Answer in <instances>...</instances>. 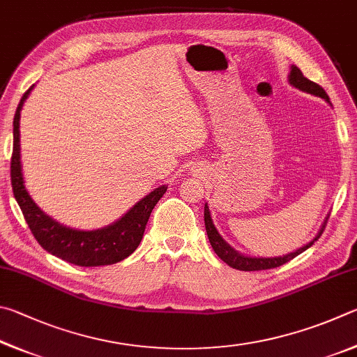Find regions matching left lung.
Segmentation results:
<instances>
[{
    "instance_id": "left-lung-1",
    "label": "left lung",
    "mask_w": 357,
    "mask_h": 357,
    "mask_svg": "<svg viewBox=\"0 0 357 357\" xmlns=\"http://www.w3.org/2000/svg\"><path fill=\"white\" fill-rule=\"evenodd\" d=\"M290 83L298 87V89H301L304 92H309V93H314L317 97H321L329 102V97L326 91L323 89L320 84L314 83V81L307 79L303 75V72L299 70L298 67L293 66L291 67V72H290ZM204 221H205V230H207V235H208V240H210V245L213 248V251L218 254V257H220L222 261H226L229 266L235 268V270H240V271H260V270H270V268H278L280 265L287 264V261H290L299 255L301 252H304L305 249L310 248L314 245V241L318 240L323 234L324 226H326L328 222V218L326 221H324L323 227L320 230V234L317 235V238L314 241H310L309 245H305L304 248L298 249V251L291 252V254H287L284 257H273V259H252V257H245V255L238 254L236 251H234L232 248H230L226 241L221 238V235L218 234V230L215 227L213 221H211V216H210V210L207 207V204H205V208H204Z\"/></svg>"
}]
</instances>
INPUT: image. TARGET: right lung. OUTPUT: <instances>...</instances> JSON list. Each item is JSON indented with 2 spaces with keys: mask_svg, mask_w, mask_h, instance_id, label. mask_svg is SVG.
<instances>
[{
  "mask_svg": "<svg viewBox=\"0 0 357 357\" xmlns=\"http://www.w3.org/2000/svg\"><path fill=\"white\" fill-rule=\"evenodd\" d=\"M31 89L23 93L14 116V147L10 158V183L12 191L20 205L22 213L28 222L31 234L37 243L48 251L68 264L78 266H103L117 264L127 259L139 246L144 230L156 202L165 195L167 186L162 185L153 190L149 196L137 202L127 215L122 216L111 226L92 232L73 230L61 226L52 218H48L29 197L23 185L20 165V111L23 102L28 98Z\"/></svg>",
  "mask_w": 357,
  "mask_h": 357,
  "instance_id": "obj_1",
  "label": "right lung"
}]
</instances>
